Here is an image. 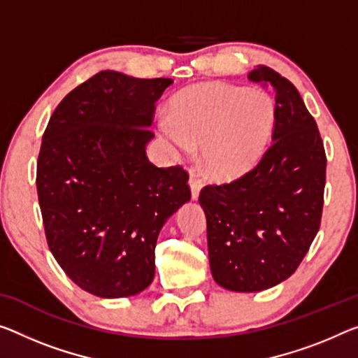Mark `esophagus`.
Listing matches in <instances>:
<instances>
[{"instance_id":"obj_1","label":"esophagus","mask_w":358,"mask_h":358,"mask_svg":"<svg viewBox=\"0 0 358 358\" xmlns=\"http://www.w3.org/2000/svg\"><path fill=\"white\" fill-rule=\"evenodd\" d=\"M189 185H190V192H192V198L196 200L198 195H200V190H201V179L198 178V176L192 171L190 173V179H189Z\"/></svg>"}]
</instances>
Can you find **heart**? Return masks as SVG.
<instances>
[{"instance_id": "b5f03b06", "label": "heart", "mask_w": 358, "mask_h": 358, "mask_svg": "<svg viewBox=\"0 0 358 358\" xmlns=\"http://www.w3.org/2000/svg\"><path fill=\"white\" fill-rule=\"evenodd\" d=\"M273 123L275 103L262 90L200 83L171 99L168 120L158 123V131L178 155L201 147L206 173L234 180L259 162Z\"/></svg>"}]
</instances>
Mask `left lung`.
Here are the masks:
<instances>
[{
  "mask_svg": "<svg viewBox=\"0 0 358 358\" xmlns=\"http://www.w3.org/2000/svg\"><path fill=\"white\" fill-rule=\"evenodd\" d=\"M248 78L275 94L272 144L251 171L206 185L198 198L214 282L238 293L272 288L294 273L320 229L327 174L317 123L294 85L266 65Z\"/></svg>",
  "mask_w": 358,
  "mask_h": 358,
  "instance_id": "8db88e82",
  "label": "left lung"
}]
</instances>
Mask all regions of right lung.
<instances>
[{
    "label": "right lung",
    "mask_w": 358,
    "mask_h": 358,
    "mask_svg": "<svg viewBox=\"0 0 358 358\" xmlns=\"http://www.w3.org/2000/svg\"><path fill=\"white\" fill-rule=\"evenodd\" d=\"M171 85L99 71L62 99L43 134L36 190L49 250L99 298L152 283L158 234L190 200L184 169L157 168L145 152L155 102Z\"/></svg>",
    "instance_id": "1"
}]
</instances>
